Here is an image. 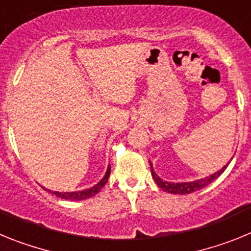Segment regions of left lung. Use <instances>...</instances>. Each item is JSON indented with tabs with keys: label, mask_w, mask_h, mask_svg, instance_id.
<instances>
[{
	"label": "left lung",
	"mask_w": 251,
	"mask_h": 251,
	"mask_svg": "<svg viewBox=\"0 0 251 251\" xmlns=\"http://www.w3.org/2000/svg\"><path fill=\"white\" fill-rule=\"evenodd\" d=\"M150 165H151V174H152L153 179L156 181V183L158 185V187L162 188L163 191L168 192V194H175V195L176 194L177 195H186V194H191V192H195V191H199V190H201V188H203V187H206L207 185H210V183H211L215 178H217V177L220 176L224 171H225V168L227 167V165H225L220 171H217V172H215V174L210 175V176H207V177H203V178L195 179V181H190V182L175 183V182H168V181H163V179H162L161 177H159L158 175L154 172V170H153L152 162H150Z\"/></svg>",
	"instance_id": "8db88e82"
}]
</instances>
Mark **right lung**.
Returning <instances> with one entry per match:
<instances>
[{"instance_id":"add662e5","label":"right lung","mask_w":251,"mask_h":251,"mask_svg":"<svg viewBox=\"0 0 251 251\" xmlns=\"http://www.w3.org/2000/svg\"><path fill=\"white\" fill-rule=\"evenodd\" d=\"M109 175H110V166H108L105 175H104L103 178H101L100 181L97 183V185L92 186V187H89V188H85V190H81V191L59 192V191H51V190H49V188H45V190L48 192H50V194L56 195V196L60 197V199H64V200H70V201L86 200V199H90V197L95 196V195L98 194L101 188L105 186L106 181H108V178H109Z\"/></svg>"}]
</instances>
